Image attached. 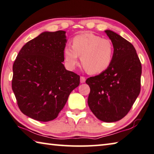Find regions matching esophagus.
Wrapping results in <instances>:
<instances>
[{
    "label": "esophagus",
    "mask_w": 154,
    "mask_h": 154,
    "mask_svg": "<svg viewBox=\"0 0 154 154\" xmlns=\"http://www.w3.org/2000/svg\"><path fill=\"white\" fill-rule=\"evenodd\" d=\"M80 82L81 83H83L85 82V78L84 77H80Z\"/></svg>",
    "instance_id": "34e87169"
}]
</instances>
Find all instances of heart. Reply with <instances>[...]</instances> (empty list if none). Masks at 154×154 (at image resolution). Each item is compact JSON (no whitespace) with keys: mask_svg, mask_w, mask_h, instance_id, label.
I'll list each match as a JSON object with an SVG mask.
<instances>
[{"mask_svg":"<svg viewBox=\"0 0 154 154\" xmlns=\"http://www.w3.org/2000/svg\"><path fill=\"white\" fill-rule=\"evenodd\" d=\"M114 48L111 40L91 33L76 35L71 46H66L64 55L66 65L73 69L81 56V62L87 72L97 74L106 71L113 60Z\"/></svg>","mask_w":154,"mask_h":154,"instance_id":"1","label":"heart"}]
</instances>
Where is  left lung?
Here are the masks:
<instances>
[{
	"label": "left lung",
	"instance_id": "left-lung-1",
	"mask_svg": "<svg viewBox=\"0 0 154 154\" xmlns=\"http://www.w3.org/2000/svg\"><path fill=\"white\" fill-rule=\"evenodd\" d=\"M105 32L114 45L112 62L85 82L92 112L100 121L113 122L127 115L140 93L141 64L132 44L112 31Z\"/></svg>",
	"mask_w": 154,
	"mask_h": 154
}]
</instances>
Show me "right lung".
<instances>
[{
  "label": "right lung",
  "instance_id": "add662e5",
  "mask_svg": "<svg viewBox=\"0 0 154 154\" xmlns=\"http://www.w3.org/2000/svg\"><path fill=\"white\" fill-rule=\"evenodd\" d=\"M65 33H42L22 47L13 63L12 89L18 106L36 121L57 118L71 92L79 85V75L63 64Z\"/></svg>",
  "mask_w": 154,
  "mask_h": 154
}]
</instances>
